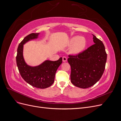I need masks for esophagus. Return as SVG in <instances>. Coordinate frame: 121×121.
Returning <instances> with one entry per match:
<instances>
[{
	"label": "esophagus",
	"instance_id": "obj_1",
	"mask_svg": "<svg viewBox=\"0 0 121 121\" xmlns=\"http://www.w3.org/2000/svg\"><path fill=\"white\" fill-rule=\"evenodd\" d=\"M63 61L64 62H65L67 61V58L65 57V56H63Z\"/></svg>",
	"mask_w": 121,
	"mask_h": 121
}]
</instances>
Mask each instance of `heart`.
I'll list each match as a JSON object with an SVG mask.
<instances>
[{"label": "heart", "instance_id": "1", "mask_svg": "<svg viewBox=\"0 0 121 121\" xmlns=\"http://www.w3.org/2000/svg\"><path fill=\"white\" fill-rule=\"evenodd\" d=\"M69 44H72L69 50L70 52L72 54H78L85 49L86 46V40L83 37L75 36L71 38Z\"/></svg>", "mask_w": 121, "mask_h": 121}]
</instances>
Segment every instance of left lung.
Here are the masks:
<instances>
[{
  "label": "left lung",
  "instance_id": "8db88e82",
  "mask_svg": "<svg viewBox=\"0 0 121 121\" xmlns=\"http://www.w3.org/2000/svg\"><path fill=\"white\" fill-rule=\"evenodd\" d=\"M93 36L94 44L77 55H69L71 81L74 86L87 88L101 78L105 69L107 54L102 42Z\"/></svg>",
  "mask_w": 121,
  "mask_h": 121
}]
</instances>
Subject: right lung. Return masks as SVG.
<instances>
[{
  "mask_svg": "<svg viewBox=\"0 0 121 121\" xmlns=\"http://www.w3.org/2000/svg\"><path fill=\"white\" fill-rule=\"evenodd\" d=\"M39 33H31L27 35L19 44L16 56L17 65L22 77L31 86L40 89L50 87L54 81L55 75L62 63V57L56 61L46 60L38 66L30 67L24 60L23 45L29 40L37 38Z\"/></svg>",
  "mask_w": 121,
  "mask_h": 121,
  "instance_id": "1",
  "label": "right lung"
}]
</instances>
